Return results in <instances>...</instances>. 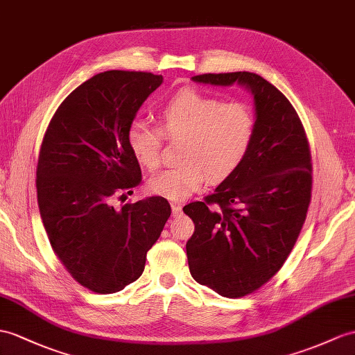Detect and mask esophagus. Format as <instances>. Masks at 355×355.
<instances>
[{
	"instance_id": "esophagus-1",
	"label": "esophagus",
	"mask_w": 355,
	"mask_h": 355,
	"mask_svg": "<svg viewBox=\"0 0 355 355\" xmlns=\"http://www.w3.org/2000/svg\"><path fill=\"white\" fill-rule=\"evenodd\" d=\"M180 212H182V203H171V214L173 217H178V215H180Z\"/></svg>"
}]
</instances>
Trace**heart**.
<instances>
[{
  "instance_id": "1",
  "label": "heart",
  "mask_w": 355,
  "mask_h": 355,
  "mask_svg": "<svg viewBox=\"0 0 355 355\" xmlns=\"http://www.w3.org/2000/svg\"><path fill=\"white\" fill-rule=\"evenodd\" d=\"M159 128L135 122L128 146L146 168H158L164 137L179 146V166L149 180L150 193L182 202L200 191L207 178L220 182L235 171L252 144L254 117L244 102L221 99L196 89H182L159 110Z\"/></svg>"
}]
</instances>
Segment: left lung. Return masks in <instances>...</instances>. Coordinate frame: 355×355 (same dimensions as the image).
<instances>
[{
    "label": "left lung",
    "mask_w": 355,
    "mask_h": 355,
    "mask_svg": "<svg viewBox=\"0 0 355 355\" xmlns=\"http://www.w3.org/2000/svg\"><path fill=\"white\" fill-rule=\"evenodd\" d=\"M193 80L239 83L254 94V132L244 161L214 194L184 206L196 227L187 243L193 279L221 297L241 298L270 282L297 243L312 198V155L295 108L261 75Z\"/></svg>",
    "instance_id": "1"
}]
</instances>
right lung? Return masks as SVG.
Wrapping results in <instances>:
<instances>
[{
	"instance_id": "right-lung-1",
	"label": "right lung",
	"mask_w": 355,
	"mask_h": 355,
	"mask_svg": "<svg viewBox=\"0 0 355 355\" xmlns=\"http://www.w3.org/2000/svg\"><path fill=\"white\" fill-rule=\"evenodd\" d=\"M161 83L150 72L94 75L60 103L43 135L36 170L43 227L67 272L92 292L114 293L140 277L171 214L164 197L112 206L141 182L128 131Z\"/></svg>"
}]
</instances>
